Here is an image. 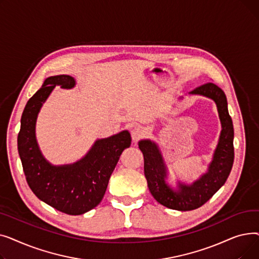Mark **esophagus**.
Returning a JSON list of instances; mask_svg holds the SVG:
<instances>
[{"instance_id":"34e87169","label":"esophagus","mask_w":259,"mask_h":259,"mask_svg":"<svg viewBox=\"0 0 259 259\" xmlns=\"http://www.w3.org/2000/svg\"><path fill=\"white\" fill-rule=\"evenodd\" d=\"M144 135H145V133L141 128H134L131 130V138L134 143L139 142L142 138H144Z\"/></svg>"}]
</instances>
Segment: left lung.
Listing matches in <instances>:
<instances>
[{
    "label": "left lung",
    "instance_id": "obj_1",
    "mask_svg": "<svg viewBox=\"0 0 259 259\" xmlns=\"http://www.w3.org/2000/svg\"><path fill=\"white\" fill-rule=\"evenodd\" d=\"M187 95H199L212 100L221 120L219 142L205 173L192 183L178 180L173 186L168 182L170 173L159 145L149 139L139 142V148L144 155L145 178L152 196L160 205L178 211L194 210L207 202L225 185L234 160V129L225 92L216 85L208 83ZM186 97L180 98L176 103L182 102Z\"/></svg>",
    "mask_w": 259,
    "mask_h": 259
}]
</instances>
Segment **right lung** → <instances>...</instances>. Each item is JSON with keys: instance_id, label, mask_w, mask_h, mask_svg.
I'll return each mask as SVG.
<instances>
[{"instance_id": "1", "label": "right lung", "mask_w": 259, "mask_h": 259, "mask_svg": "<svg viewBox=\"0 0 259 259\" xmlns=\"http://www.w3.org/2000/svg\"><path fill=\"white\" fill-rule=\"evenodd\" d=\"M75 85L70 75L47 77L25 106L18 137L19 155L32 192L47 205L69 215L84 214L99 205L121 152L131 145L130 132L122 130L98 139L72 164L53 165L43 155L35 134L37 115L56 86L72 89Z\"/></svg>"}]
</instances>
